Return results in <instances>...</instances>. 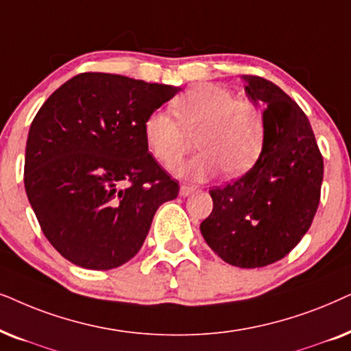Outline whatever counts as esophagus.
I'll list each match as a JSON object with an SVG mask.
<instances>
[{"label": "esophagus", "mask_w": 351, "mask_h": 351, "mask_svg": "<svg viewBox=\"0 0 351 351\" xmlns=\"http://www.w3.org/2000/svg\"><path fill=\"white\" fill-rule=\"evenodd\" d=\"M197 191V188H194V186H181L180 188V195L181 197H188V195H191L193 193H195Z\"/></svg>", "instance_id": "obj_1"}]
</instances>
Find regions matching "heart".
<instances>
[{"label":"heart","mask_w":351,"mask_h":351,"mask_svg":"<svg viewBox=\"0 0 351 351\" xmlns=\"http://www.w3.org/2000/svg\"><path fill=\"white\" fill-rule=\"evenodd\" d=\"M175 120L154 110L144 121V139L162 165L173 167L183 157L188 134H195L199 154L176 167L184 180L204 181L226 170L230 176L249 171L265 141V120L258 107L236 99L226 88L199 83L173 101Z\"/></svg>","instance_id":"obj_1"}]
</instances>
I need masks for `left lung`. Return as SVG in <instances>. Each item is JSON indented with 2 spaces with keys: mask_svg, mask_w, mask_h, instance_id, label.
<instances>
[{
  "mask_svg": "<svg viewBox=\"0 0 351 351\" xmlns=\"http://www.w3.org/2000/svg\"><path fill=\"white\" fill-rule=\"evenodd\" d=\"M242 80L247 97L263 106V147L245 175L210 191L213 210L200 232L226 263L261 268L284 258L310 230L324 165L297 102L265 78L242 75Z\"/></svg>",
  "mask_w": 351,
  "mask_h": 351,
  "instance_id": "left-lung-1",
  "label": "left lung"
}]
</instances>
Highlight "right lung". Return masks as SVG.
I'll use <instances>...</instances> for the list:
<instances>
[{
	"mask_svg": "<svg viewBox=\"0 0 351 351\" xmlns=\"http://www.w3.org/2000/svg\"><path fill=\"white\" fill-rule=\"evenodd\" d=\"M180 86L114 73L75 75L30 125L23 183L56 250L86 269L132 260L157 208L178 195L144 139V121Z\"/></svg>",
	"mask_w": 351,
	"mask_h": 351,
	"instance_id": "right-lung-1",
	"label": "right lung"
}]
</instances>
